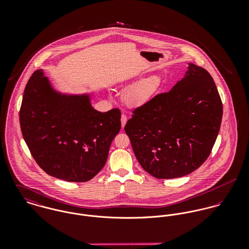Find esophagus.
<instances>
[{
	"instance_id": "1",
	"label": "esophagus",
	"mask_w": 249,
	"mask_h": 249,
	"mask_svg": "<svg viewBox=\"0 0 249 249\" xmlns=\"http://www.w3.org/2000/svg\"><path fill=\"white\" fill-rule=\"evenodd\" d=\"M126 122H127V116L122 115V117H121V123H122V127H123V128L124 127Z\"/></svg>"
}]
</instances>
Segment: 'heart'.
I'll use <instances>...</instances> for the list:
<instances>
[{"label": "heart", "instance_id": "1", "mask_svg": "<svg viewBox=\"0 0 249 249\" xmlns=\"http://www.w3.org/2000/svg\"><path fill=\"white\" fill-rule=\"evenodd\" d=\"M163 88L159 75H151L135 84L126 93V102L132 107H142L153 100Z\"/></svg>", "mask_w": 249, "mask_h": 249}]
</instances>
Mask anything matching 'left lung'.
I'll use <instances>...</instances> for the list:
<instances>
[{"label":"left lung","mask_w":249,"mask_h":249,"mask_svg":"<svg viewBox=\"0 0 249 249\" xmlns=\"http://www.w3.org/2000/svg\"><path fill=\"white\" fill-rule=\"evenodd\" d=\"M132 113L124 130L138 162L152 177L170 179L206 161L219 131L222 103L211 74L189 63L171 91Z\"/></svg>","instance_id":"obj_1"}]
</instances>
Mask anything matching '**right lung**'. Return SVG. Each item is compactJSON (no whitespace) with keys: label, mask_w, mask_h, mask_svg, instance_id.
<instances>
[{"label":"right lung","mask_w":249,"mask_h":249,"mask_svg":"<svg viewBox=\"0 0 249 249\" xmlns=\"http://www.w3.org/2000/svg\"><path fill=\"white\" fill-rule=\"evenodd\" d=\"M118 108L95 110L89 95H63L43 70L29 79L19 112L24 140L49 176L86 182L106 165L109 147L121 130Z\"/></svg>","instance_id":"obj_1"}]
</instances>
